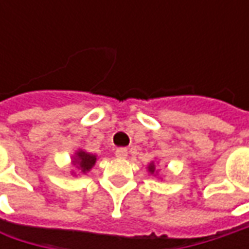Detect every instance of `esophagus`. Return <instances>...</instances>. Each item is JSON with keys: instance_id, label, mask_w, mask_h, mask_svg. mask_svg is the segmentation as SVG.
Instances as JSON below:
<instances>
[{"instance_id": "34e87169", "label": "esophagus", "mask_w": 249, "mask_h": 249, "mask_svg": "<svg viewBox=\"0 0 249 249\" xmlns=\"http://www.w3.org/2000/svg\"><path fill=\"white\" fill-rule=\"evenodd\" d=\"M115 155L118 157V158H126L127 157V149L126 148H118L116 149V152H115Z\"/></svg>"}]
</instances>
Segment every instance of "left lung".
I'll return each instance as SVG.
<instances>
[{
    "label": "left lung",
    "instance_id": "8db88e82",
    "mask_svg": "<svg viewBox=\"0 0 249 249\" xmlns=\"http://www.w3.org/2000/svg\"><path fill=\"white\" fill-rule=\"evenodd\" d=\"M148 170L151 172V173H154V170H155V165H154V163H151V165L148 166Z\"/></svg>",
    "mask_w": 249,
    "mask_h": 249
}]
</instances>
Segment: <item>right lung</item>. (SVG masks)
Here are the masks:
<instances>
[{"mask_svg":"<svg viewBox=\"0 0 249 249\" xmlns=\"http://www.w3.org/2000/svg\"><path fill=\"white\" fill-rule=\"evenodd\" d=\"M95 155H91V154H87L84 151H79L76 158L73 160V165H79V167L82 169L83 172H89L91 167L95 165Z\"/></svg>","mask_w":249,"mask_h":249,"instance_id":"right-lung-1","label":"right lung"}]
</instances>
